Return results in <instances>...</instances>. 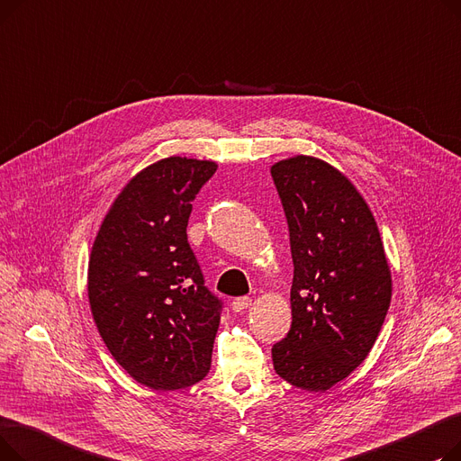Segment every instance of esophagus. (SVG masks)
<instances>
[{"mask_svg": "<svg viewBox=\"0 0 461 461\" xmlns=\"http://www.w3.org/2000/svg\"><path fill=\"white\" fill-rule=\"evenodd\" d=\"M250 304H252V299H250V297H237V299L231 301V308H233L235 312L245 310V308H249Z\"/></svg>", "mask_w": 461, "mask_h": 461, "instance_id": "1", "label": "esophagus"}]
</instances>
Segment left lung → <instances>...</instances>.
Returning a JSON list of instances; mask_svg holds the SVG:
<instances>
[{
    "instance_id": "1",
    "label": "left lung",
    "mask_w": 461,
    "mask_h": 461,
    "mask_svg": "<svg viewBox=\"0 0 461 461\" xmlns=\"http://www.w3.org/2000/svg\"><path fill=\"white\" fill-rule=\"evenodd\" d=\"M294 258L292 329L273 346L276 374L325 393L374 348L393 297L375 218L355 185L321 158L273 164Z\"/></svg>"
}]
</instances>
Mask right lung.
<instances>
[{"label":"right lung","mask_w":461,"mask_h":461,"mask_svg":"<svg viewBox=\"0 0 461 461\" xmlns=\"http://www.w3.org/2000/svg\"><path fill=\"white\" fill-rule=\"evenodd\" d=\"M216 162L167 157L119 192L95 237L87 269L93 320L138 383L177 391L211 368L222 303L203 284L186 226Z\"/></svg>","instance_id":"1"}]
</instances>
